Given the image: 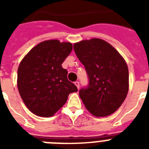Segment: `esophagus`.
Returning a JSON list of instances; mask_svg holds the SVG:
<instances>
[{
  "label": "esophagus",
  "instance_id": "34e87169",
  "mask_svg": "<svg viewBox=\"0 0 149 149\" xmlns=\"http://www.w3.org/2000/svg\"><path fill=\"white\" fill-rule=\"evenodd\" d=\"M74 84L76 85V86H77V89H79V88H80V83H79L78 81H75V82H74Z\"/></svg>",
  "mask_w": 149,
  "mask_h": 149
}]
</instances>
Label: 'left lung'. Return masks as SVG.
Here are the masks:
<instances>
[{"instance_id": "1", "label": "left lung", "mask_w": 149, "mask_h": 149, "mask_svg": "<svg viewBox=\"0 0 149 149\" xmlns=\"http://www.w3.org/2000/svg\"><path fill=\"white\" fill-rule=\"evenodd\" d=\"M74 50L85 67L89 84L79 91L86 108L97 117L116 111L128 92V68L115 48L101 39L74 43Z\"/></svg>"}]
</instances>
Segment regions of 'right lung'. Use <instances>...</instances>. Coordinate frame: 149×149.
<instances>
[{
  "label": "right lung",
  "instance_id": "obj_1",
  "mask_svg": "<svg viewBox=\"0 0 149 149\" xmlns=\"http://www.w3.org/2000/svg\"><path fill=\"white\" fill-rule=\"evenodd\" d=\"M72 51L70 42L47 40L26 55L18 68V89L27 108L35 115L52 116L77 91L67 78L62 63Z\"/></svg>",
  "mask_w": 149,
  "mask_h": 149
}]
</instances>
